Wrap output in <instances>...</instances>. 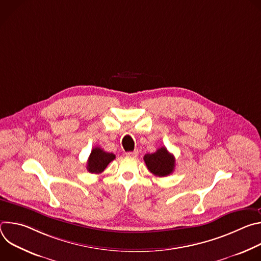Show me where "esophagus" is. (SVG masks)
<instances>
[{"label": "esophagus", "mask_w": 261, "mask_h": 261, "mask_svg": "<svg viewBox=\"0 0 261 261\" xmlns=\"http://www.w3.org/2000/svg\"><path fill=\"white\" fill-rule=\"evenodd\" d=\"M126 156H127V157H130V158H136V157L138 156V151L128 152V153H126Z\"/></svg>", "instance_id": "1"}]
</instances>
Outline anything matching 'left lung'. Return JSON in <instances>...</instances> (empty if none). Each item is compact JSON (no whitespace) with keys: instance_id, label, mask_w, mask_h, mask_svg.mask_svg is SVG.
<instances>
[{"instance_id":"obj_1","label":"left lung","mask_w":261,"mask_h":261,"mask_svg":"<svg viewBox=\"0 0 261 261\" xmlns=\"http://www.w3.org/2000/svg\"><path fill=\"white\" fill-rule=\"evenodd\" d=\"M147 169L156 176H167L173 172L175 159L165 146H162L153 154H146L143 157Z\"/></svg>"}]
</instances>
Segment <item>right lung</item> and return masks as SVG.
Instances as JSON below:
<instances>
[{
  "mask_svg": "<svg viewBox=\"0 0 261 261\" xmlns=\"http://www.w3.org/2000/svg\"><path fill=\"white\" fill-rule=\"evenodd\" d=\"M115 158L116 156L113 153H107L101 147L96 146L92 150L88 159L87 169L91 173H101L111 161H114Z\"/></svg>",
  "mask_w": 261,
  "mask_h": 261,
  "instance_id": "add662e5",
  "label": "right lung"
}]
</instances>
